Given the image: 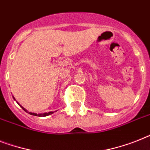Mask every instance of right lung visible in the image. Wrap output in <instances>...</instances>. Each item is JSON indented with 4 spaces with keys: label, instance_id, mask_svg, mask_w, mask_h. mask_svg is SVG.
Masks as SVG:
<instances>
[{
    "label": "right lung",
    "instance_id": "1",
    "mask_svg": "<svg viewBox=\"0 0 150 150\" xmlns=\"http://www.w3.org/2000/svg\"><path fill=\"white\" fill-rule=\"evenodd\" d=\"M13 99H14V97H13ZM14 100H15V99H14ZM18 104H19V103H18ZM19 105H20V104H19ZM20 106H21V108L23 109V110L25 111V112H28L29 114L33 115V116H38V117H47V116H49V115L52 114V113H54V112H44V113H40V114H38V113H34V112H28V111L27 110H25V109L23 108V106H21V105H20Z\"/></svg>",
    "mask_w": 150,
    "mask_h": 150
}]
</instances>
